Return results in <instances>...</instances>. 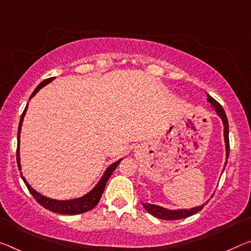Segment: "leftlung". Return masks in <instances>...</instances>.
I'll return each mask as SVG.
<instances>
[{
  "label": "left lung",
  "mask_w": 251,
  "mask_h": 251,
  "mask_svg": "<svg viewBox=\"0 0 251 251\" xmlns=\"http://www.w3.org/2000/svg\"><path fill=\"white\" fill-rule=\"evenodd\" d=\"M210 104L212 105V107L216 110V113L219 117H220L222 124H224V137H225V145H226V162H225V168L226 165V162H228V157H229V124H228V118H226V115L225 113L222 106L219 104V102L213 99L210 95L208 94V98H206ZM225 168L222 171H225ZM206 203V202H205ZM203 203L202 205H198L194 206V208L191 209H176V210H171V209H166L163 208L161 205L157 204H151V203H143V206H144L145 210L149 213L152 214V216L163 219V220H178V219H183V218H188L190 216H193L197 212L201 211L203 209V206L205 205Z\"/></svg>",
  "instance_id": "left-lung-1"
}]
</instances>
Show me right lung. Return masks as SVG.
<instances>
[{"instance_id":"1","label":"right lung","mask_w":251,"mask_h":251,"mask_svg":"<svg viewBox=\"0 0 251 251\" xmlns=\"http://www.w3.org/2000/svg\"><path fill=\"white\" fill-rule=\"evenodd\" d=\"M55 77L52 78H48L46 80H43L40 85L37 87V88L34 89V91L31 95V98H33L35 96V94L38 93V91L43 88L48 83H50L51 81L53 80ZM29 105V104H27ZM27 105L25 107V111H23L21 119H20V124H19V129H18V150H17V161H18V166H19V170L20 172H21V162H20V134H21V128H22V124H23V119H25V113H26V109H27ZM123 158H119L118 161L114 162L113 164H110L108 168L106 169V171L102 174V176L100 177V180L98 181V183L96 185L94 186L93 189H91L88 193H86L85 196H82L80 198H75V199H70V200H55V199H51V198H48L45 197L43 194L39 193L38 191H35L32 186H31L27 181L25 180V177L23 176V173L21 172V177L22 180L25 181L26 188L29 189L30 193L32 194L33 198L37 200L40 204H41L43 208H46L48 210H50V211L55 212V213H60V214H80L83 212H87L89 211V210L94 209L95 206L98 204L99 200H100V198L102 196V192H104L105 190V186H106V183L107 181L109 180V177L111 176V173L114 172L116 168L118 166L119 163L122 162Z\"/></svg>"}]
</instances>
